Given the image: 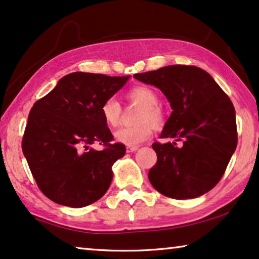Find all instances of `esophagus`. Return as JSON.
<instances>
[{
	"label": "esophagus",
	"mask_w": 259,
	"mask_h": 259,
	"mask_svg": "<svg viewBox=\"0 0 259 259\" xmlns=\"http://www.w3.org/2000/svg\"><path fill=\"white\" fill-rule=\"evenodd\" d=\"M138 150V146H126V152H135Z\"/></svg>",
	"instance_id": "obj_1"
}]
</instances>
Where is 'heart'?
Segmentation results:
<instances>
[{"instance_id": "1", "label": "heart", "mask_w": 259, "mask_h": 259, "mask_svg": "<svg viewBox=\"0 0 259 259\" xmlns=\"http://www.w3.org/2000/svg\"><path fill=\"white\" fill-rule=\"evenodd\" d=\"M126 99L131 103L141 106L142 109L137 115L138 124L131 126H123L115 131L114 137L118 143L137 146L149 141L153 134V126H160L164 123V111L158 106L159 96L153 88L149 86H136L126 93ZM101 116L108 126H117L121 121L122 107L116 98L110 96L101 105Z\"/></svg>"}]
</instances>
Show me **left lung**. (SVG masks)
<instances>
[{"instance_id": "left-lung-1", "label": "left lung", "mask_w": 259, "mask_h": 259, "mask_svg": "<svg viewBox=\"0 0 259 259\" xmlns=\"http://www.w3.org/2000/svg\"><path fill=\"white\" fill-rule=\"evenodd\" d=\"M135 79L164 93L173 109L161 138L177 143L152 144L157 163L149 171L156 190L172 199H193L215 187L237 146L235 108L229 96L206 71L171 65L137 73Z\"/></svg>"}]
</instances>
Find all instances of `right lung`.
I'll use <instances>...</instances> for the list:
<instances>
[{"label": "right lung", "mask_w": 259, "mask_h": 259, "mask_svg": "<svg viewBox=\"0 0 259 259\" xmlns=\"http://www.w3.org/2000/svg\"><path fill=\"white\" fill-rule=\"evenodd\" d=\"M129 76L74 72L34 102L22 150L41 193L53 202L86 207L106 194L111 166L125 154V145L103 122L101 105L124 86ZM96 141L101 152L89 148Z\"/></svg>", "instance_id": "obj_1"}]
</instances>
